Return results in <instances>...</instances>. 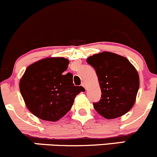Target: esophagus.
I'll return each mask as SVG.
<instances>
[{
  "instance_id": "esophagus-1",
  "label": "esophagus",
  "mask_w": 157,
  "mask_h": 157,
  "mask_svg": "<svg viewBox=\"0 0 157 157\" xmlns=\"http://www.w3.org/2000/svg\"><path fill=\"white\" fill-rule=\"evenodd\" d=\"M81 85H82V86H83V87H84V88H85V89H86V83H84V82H83V83H81Z\"/></svg>"
}]
</instances>
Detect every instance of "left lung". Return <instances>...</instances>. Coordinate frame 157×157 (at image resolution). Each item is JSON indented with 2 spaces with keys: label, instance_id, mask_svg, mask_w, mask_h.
<instances>
[{
  "label": "left lung",
  "instance_id": "8db88e82",
  "mask_svg": "<svg viewBox=\"0 0 157 157\" xmlns=\"http://www.w3.org/2000/svg\"><path fill=\"white\" fill-rule=\"evenodd\" d=\"M98 77L101 99L94 109L106 119L121 117L130 110L140 86L138 73L128 59L111 52L100 53L87 58Z\"/></svg>",
  "mask_w": 157,
  "mask_h": 157
}]
</instances>
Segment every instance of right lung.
Segmentation results:
<instances>
[{"label":"right lung","instance_id":"1","mask_svg":"<svg viewBox=\"0 0 157 157\" xmlns=\"http://www.w3.org/2000/svg\"><path fill=\"white\" fill-rule=\"evenodd\" d=\"M69 60L48 57L26 69L20 80V90L29 110L40 119L57 121L71 109L76 96L84 91L74 86L73 74L63 72Z\"/></svg>","mask_w":157,"mask_h":157}]
</instances>
